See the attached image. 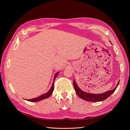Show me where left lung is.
<instances>
[{"label": "left lung", "instance_id": "1", "mask_svg": "<svg viewBox=\"0 0 130 130\" xmlns=\"http://www.w3.org/2000/svg\"><path fill=\"white\" fill-rule=\"evenodd\" d=\"M119 84V81L118 82V85H117V87L113 90H108V91L104 93H102L100 94H94L87 93L82 91V90H81L79 88V87H78L77 85L76 84L75 81L74 80L73 81L74 88L75 89V92L77 95L82 99L88 101H92V102H99V101H103L107 99V98H108L115 91V90L116 89Z\"/></svg>", "mask_w": 130, "mask_h": 130}]
</instances>
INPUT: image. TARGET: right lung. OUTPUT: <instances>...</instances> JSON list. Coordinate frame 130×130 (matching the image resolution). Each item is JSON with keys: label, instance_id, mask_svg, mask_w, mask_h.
<instances>
[{"label": "right lung", "instance_id": "obj_1", "mask_svg": "<svg viewBox=\"0 0 130 130\" xmlns=\"http://www.w3.org/2000/svg\"><path fill=\"white\" fill-rule=\"evenodd\" d=\"M58 74V73H57L55 75V76H54V81H53V83L52 85V87H51L50 89L49 90V91L47 92L46 93L43 94V95L39 96L38 98H34V99H29V100H27V101H32V102H37V101H41L42 100H43L44 99H46V98H49L51 95H52V94L53 93V92L54 90V81L55 80V78L56 77L57 74Z\"/></svg>", "mask_w": 130, "mask_h": 130}]
</instances>
